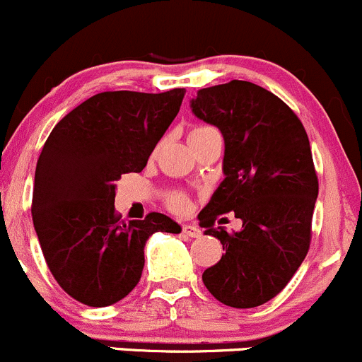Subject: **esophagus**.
<instances>
[{
	"label": "esophagus",
	"instance_id": "esophagus-1",
	"mask_svg": "<svg viewBox=\"0 0 362 362\" xmlns=\"http://www.w3.org/2000/svg\"><path fill=\"white\" fill-rule=\"evenodd\" d=\"M182 232H184L185 235H189V238H199L201 235V229L199 227H196V226H184L182 227Z\"/></svg>",
	"mask_w": 362,
	"mask_h": 362
}]
</instances>
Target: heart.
<instances>
[{
  "label": "heart",
  "instance_id": "1",
  "mask_svg": "<svg viewBox=\"0 0 362 362\" xmlns=\"http://www.w3.org/2000/svg\"><path fill=\"white\" fill-rule=\"evenodd\" d=\"M211 130H213V128H210V127H196L191 132V135H189V139H194V136L203 135V133L211 132ZM185 204H187V199H185L184 194L175 192V194H171V196H170V206L173 208V210H182V208H185Z\"/></svg>",
  "mask_w": 362,
  "mask_h": 362
}]
</instances>
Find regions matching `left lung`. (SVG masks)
<instances>
[{"label": "left lung", "mask_w": 362, "mask_h": 362, "mask_svg": "<svg viewBox=\"0 0 362 362\" xmlns=\"http://www.w3.org/2000/svg\"><path fill=\"white\" fill-rule=\"evenodd\" d=\"M191 109L226 144V178L197 215L226 253L203 272V283L226 305L258 307L290 283L309 251L319 192L309 136L281 98L250 81L199 90ZM230 211L243 220L241 231L212 227Z\"/></svg>", "instance_id": "left-lung-1"}]
</instances>
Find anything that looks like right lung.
Instances as JSON below:
<instances>
[{
  "instance_id": "1",
  "label": "right lung",
  "mask_w": 362,
  "mask_h": 362,
  "mask_svg": "<svg viewBox=\"0 0 362 362\" xmlns=\"http://www.w3.org/2000/svg\"><path fill=\"white\" fill-rule=\"evenodd\" d=\"M184 95V88L97 93L45 142L34 175V230L57 283L85 305L123 300L142 276L147 239L182 230L163 213L124 222L114 197L121 175L146 168Z\"/></svg>"
}]
</instances>
